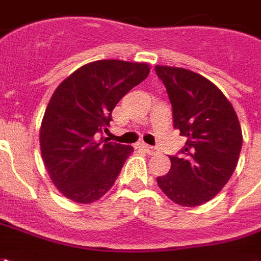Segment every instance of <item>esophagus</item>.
I'll use <instances>...</instances> for the list:
<instances>
[{"label":"esophagus","mask_w":261,"mask_h":261,"mask_svg":"<svg viewBox=\"0 0 261 261\" xmlns=\"http://www.w3.org/2000/svg\"><path fill=\"white\" fill-rule=\"evenodd\" d=\"M142 148H145V151H147L148 153H151V155H153V153H158V148L152 147V145H147V144H144Z\"/></svg>","instance_id":"34e87169"}]
</instances>
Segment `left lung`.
Masks as SVG:
<instances>
[{
    "mask_svg": "<svg viewBox=\"0 0 261 261\" xmlns=\"http://www.w3.org/2000/svg\"><path fill=\"white\" fill-rule=\"evenodd\" d=\"M173 114V127L187 137L170 155L169 173L156 177L172 201L196 207L210 201L228 183L242 149V128L235 110L211 81L190 69L156 65Z\"/></svg>",
    "mask_w": 261,
    "mask_h": 261,
    "instance_id": "8db88e82",
    "label": "left lung"
}]
</instances>
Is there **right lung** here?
I'll list each match as a JSON object with an SVG mask.
<instances>
[{"label": "right lung", "instance_id": "right-lung-1", "mask_svg": "<svg viewBox=\"0 0 261 261\" xmlns=\"http://www.w3.org/2000/svg\"><path fill=\"white\" fill-rule=\"evenodd\" d=\"M144 63L99 60L78 68L54 91L40 127V149L54 186L72 201L89 204L110 190L134 151L96 141L127 92L145 80Z\"/></svg>", "mask_w": 261, "mask_h": 261}]
</instances>
